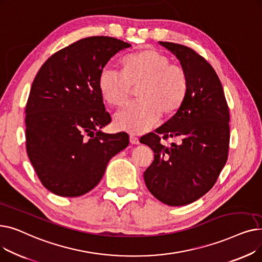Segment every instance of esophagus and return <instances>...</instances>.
<instances>
[{"mask_svg":"<svg viewBox=\"0 0 262 262\" xmlns=\"http://www.w3.org/2000/svg\"><path fill=\"white\" fill-rule=\"evenodd\" d=\"M129 141H130V143H132V144H138V143H139L138 137L135 136V135H133V134L129 136Z\"/></svg>","mask_w":262,"mask_h":262,"instance_id":"esophagus-1","label":"esophagus"}]
</instances>
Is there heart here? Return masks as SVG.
I'll list each match as a JSON object with an SVG mask.
<instances>
[{"mask_svg":"<svg viewBox=\"0 0 262 262\" xmlns=\"http://www.w3.org/2000/svg\"><path fill=\"white\" fill-rule=\"evenodd\" d=\"M133 87H137L139 100L117 112L114 122L121 130L143 133L154 126L161 113L171 115L180 108L187 94L188 75L184 67L153 49L124 57L122 72L108 66L100 73L99 89L110 105L125 103Z\"/></svg>","mask_w":262,"mask_h":262,"instance_id":"b5f03b06","label":"heart"}]
</instances>
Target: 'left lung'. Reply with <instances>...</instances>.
Masks as SVG:
<instances>
[{
    "mask_svg": "<svg viewBox=\"0 0 262 262\" xmlns=\"http://www.w3.org/2000/svg\"><path fill=\"white\" fill-rule=\"evenodd\" d=\"M180 59L188 75V90L177 113L140 142L154 152L144 182L157 200L183 206L202 198L214 186L229 148V109L217 74L203 56L183 45L160 42ZM178 136L170 148L161 140Z\"/></svg>",
    "mask_w": 262,
    "mask_h": 262,
    "instance_id": "obj_1",
    "label": "left lung"
}]
</instances>
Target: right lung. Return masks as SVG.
Returning a JSON list of instances; mask_svg holds the SVG:
<instances>
[{
	"mask_svg": "<svg viewBox=\"0 0 262 262\" xmlns=\"http://www.w3.org/2000/svg\"><path fill=\"white\" fill-rule=\"evenodd\" d=\"M129 43L106 36L80 39L38 71L25 107L26 152L52 193L80 196L100 183L108 161L129 143L128 134H105L112 122L99 89L100 73Z\"/></svg>",
	"mask_w": 262,
	"mask_h": 262,
	"instance_id": "right-lung-1",
	"label": "right lung"
}]
</instances>
